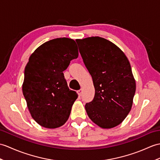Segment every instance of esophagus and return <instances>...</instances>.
<instances>
[{"label":"esophagus","instance_id":"esophagus-1","mask_svg":"<svg viewBox=\"0 0 160 160\" xmlns=\"http://www.w3.org/2000/svg\"><path fill=\"white\" fill-rule=\"evenodd\" d=\"M78 94L79 97H80V96L82 95V90H79V91H78Z\"/></svg>","mask_w":160,"mask_h":160}]
</instances>
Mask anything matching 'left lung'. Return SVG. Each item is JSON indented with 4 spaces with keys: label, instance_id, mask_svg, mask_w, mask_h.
<instances>
[{
    "label": "left lung",
    "instance_id": "1",
    "mask_svg": "<svg viewBox=\"0 0 160 160\" xmlns=\"http://www.w3.org/2000/svg\"><path fill=\"white\" fill-rule=\"evenodd\" d=\"M76 41L95 87L93 99L85 105L88 116L102 128L116 127L130 112L135 95L130 63L119 48L104 38Z\"/></svg>",
    "mask_w": 160,
    "mask_h": 160
}]
</instances>
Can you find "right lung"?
Here are the masks:
<instances>
[{"label": "right lung", "mask_w": 160, "mask_h": 160, "mask_svg": "<svg viewBox=\"0 0 160 160\" xmlns=\"http://www.w3.org/2000/svg\"><path fill=\"white\" fill-rule=\"evenodd\" d=\"M78 57L75 41L63 38L43 43L29 58L22 92L31 117L43 128H59L69 118L78 94L69 90L62 72Z\"/></svg>", "instance_id": "1"}]
</instances>
